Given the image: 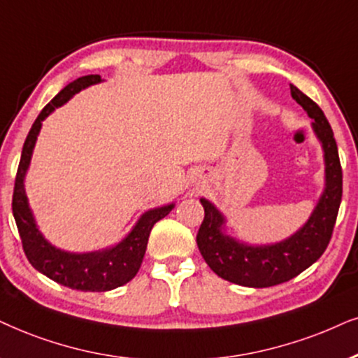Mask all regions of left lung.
Listing matches in <instances>:
<instances>
[{
	"label": "left lung",
	"mask_w": 358,
	"mask_h": 358,
	"mask_svg": "<svg viewBox=\"0 0 358 358\" xmlns=\"http://www.w3.org/2000/svg\"><path fill=\"white\" fill-rule=\"evenodd\" d=\"M291 96L314 120L312 130L324 150L325 187L307 223L284 241L251 246L224 234V216L213 203L200 200L205 218L196 234L198 250L213 273L239 286L271 287L296 278L324 255L336 226L342 201V166L334 132L322 108L292 84Z\"/></svg>",
	"instance_id": "obj_1"
}]
</instances>
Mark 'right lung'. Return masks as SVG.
Listing matches in <instances>:
<instances>
[{"mask_svg":"<svg viewBox=\"0 0 358 358\" xmlns=\"http://www.w3.org/2000/svg\"><path fill=\"white\" fill-rule=\"evenodd\" d=\"M99 83H102V79L97 74L84 76V78L72 80L41 110L38 119L31 127L28 137H26L24 145H22L20 166H17L15 180V193H13V216H15L17 231H20L22 250H24L31 266L62 286L85 292L112 291V289L124 286L129 280H132L138 273L140 264L145 256L148 236H150L153 224L165 218L175 206L173 203H170V205L145 211L135 223L132 231L119 244L102 251H62L52 246L39 231L24 192V176L29 169L31 155H33L36 140H38L39 130L43 127V120L57 107L64 106L79 90Z\"/></svg>","mask_w":358,"mask_h":358,"instance_id":"right-lung-1","label":"right lung"}]
</instances>
